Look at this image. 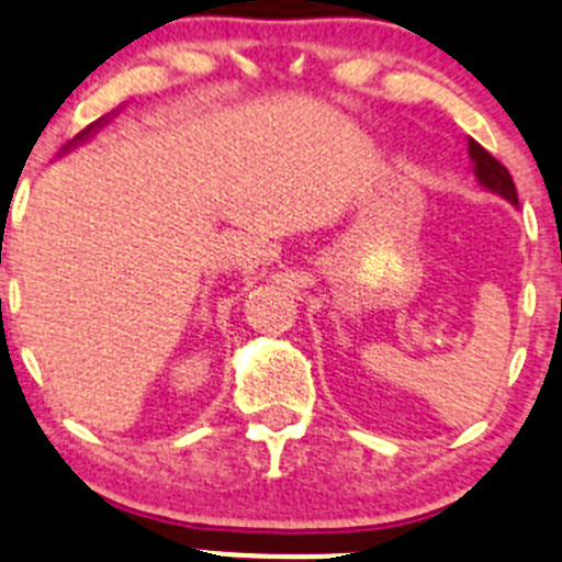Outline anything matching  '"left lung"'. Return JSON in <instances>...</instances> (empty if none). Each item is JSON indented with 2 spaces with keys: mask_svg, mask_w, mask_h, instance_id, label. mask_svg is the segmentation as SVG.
Wrapping results in <instances>:
<instances>
[{
  "mask_svg": "<svg viewBox=\"0 0 562 562\" xmlns=\"http://www.w3.org/2000/svg\"><path fill=\"white\" fill-rule=\"evenodd\" d=\"M469 151H471L474 171H476V177H480L482 186L491 188V191H496V193H502V196H507L513 204H518V193H516V186H513L510 171H507L505 166H502V162L485 149V146L476 144V140H469Z\"/></svg>",
  "mask_w": 562,
  "mask_h": 562,
  "instance_id": "1",
  "label": "left lung"
}]
</instances>
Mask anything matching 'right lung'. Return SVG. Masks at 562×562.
<instances>
[{"label": "right lung", "instance_id": "obj_1", "mask_svg": "<svg viewBox=\"0 0 562 562\" xmlns=\"http://www.w3.org/2000/svg\"><path fill=\"white\" fill-rule=\"evenodd\" d=\"M91 130H93V124H91V127H88V130H82V133H80V135H77V140H82V138H86V135H88V133H91Z\"/></svg>", "mask_w": 562, "mask_h": 562}]
</instances>
